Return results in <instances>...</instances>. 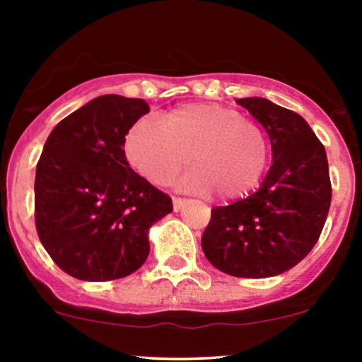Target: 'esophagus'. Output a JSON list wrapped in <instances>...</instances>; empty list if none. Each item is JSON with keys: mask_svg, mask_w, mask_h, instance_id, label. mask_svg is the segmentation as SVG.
I'll use <instances>...</instances> for the list:
<instances>
[{"mask_svg": "<svg viewBox=\"0 0 362 362\" xmlns=\"http://www.w3.org/2000/svg\"><path fill=\"white\" fill-rule=\"evenodd\" d=\"M172 201H173V211H175V213H177V211H180L187 202L185 199H182V197H173Z\"/></svg>", "mask_w": 362, "mask_h": 362, "instance_id": "obj_1", "label": "esophagus"}]
</instances>
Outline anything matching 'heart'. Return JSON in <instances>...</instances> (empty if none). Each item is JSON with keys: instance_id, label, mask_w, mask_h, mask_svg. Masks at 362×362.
I'll list each match as a JSON object with an SVG mask.
<instances>
[{"instance_id": "obj_1", "label": "heart", "mask_w": 362, "mask_h": 362, "mask_svg": "<svg viewBox=\"0 0 362 362\" xmlns=\"http://www.w3.org/2000/svg\"><path fill=\"white\" fill-rule=\"evenodd\" d=\"M126 156L144 178L167 185L189 161L195 170L178 182L190 192H214L235 201L255 189L269 160L259 124L219 103H189L172 110L165 124L141 119L126 138Z\"/></svg>"}]
</instances>
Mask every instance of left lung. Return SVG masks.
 <instances>
[{
	"label": "left lung",
	"instance_id": "8db88e82",
	"mask_svg": "<svg viewBox=\"0 0 362 362\" xmlns=\"http://www.w3.org/2000/svg\"><path fill=\"white\" fill-rule=\"evenodd\" d=\"M267 131L272 165L259 190L211 211L202 250L216 269L264 279L300 264L315 247L332 201L323 144L296 112L267 98H238Z\"/></svg>",
	"mask_w": 362,
	"mask_h": 362
}]
</instances>
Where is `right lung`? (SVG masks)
Wrapping results in <instances>:
<instances>
[{
  "instance_id": "1",
  "label": "right lung",
  "mask_w": 362,
  "mask_h": 362,
  "mask_svg": "<svg viewBox=\"0 0 362 362\" xmlns=\"http://www.w3.org/2000/svg\"><path fill=\"white\" fill-rule=\"evenodd\" d=\"M141 98L102 95L62 119L35 172V228L51 259L81 281H114L149 255V228L172 199L129 167V129L148 114Z\"/></svg>"
}]
</instances>
